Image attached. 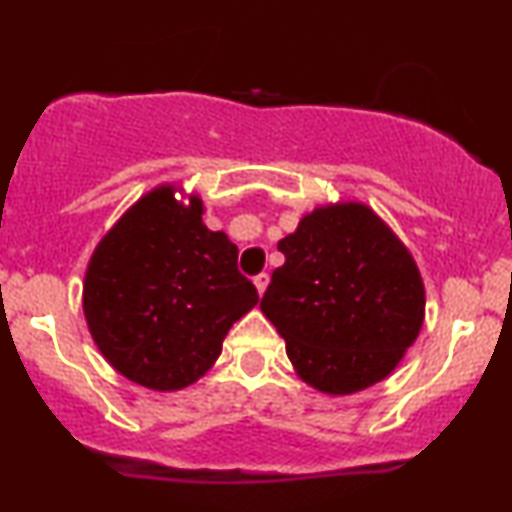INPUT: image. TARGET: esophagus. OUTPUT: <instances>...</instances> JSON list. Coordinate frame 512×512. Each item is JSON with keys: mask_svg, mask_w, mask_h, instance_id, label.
<instances>
[{"mask_svg": "<svg viewBox=\"0 0 512 512\" xmlns=\"http://www.w3.org/2000/svg\"><path fill=\"white\" fill-rule=\"evenodd\" d=\"M255 286H257V293H260V296H262V293L264 291H267V286H269V274H257L255 276Z\"/></svg>", "mask_w": 512, "mask_h": 512, "instance_id": "34e87169", "label": "esophagus"}]
</instances>
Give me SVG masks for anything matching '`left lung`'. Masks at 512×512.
<instances>
[{
    "label": "left lung",
    "mask_w": 512,
    "mask_h": 512,
    "mask_svg": "<svg viewBox=\"0 0 512 512\" xmlns=\"http://www.w3.org/2000/svg\"><path fill=\"white\" fill-rule=\"evenodd\" d=\"M262 313L284 337L298 378L354 395L380 383L419 337L426 291L407 245L363 202L317 207L276 245Z\"/></svg>",
    "instance_id": "obj_1"
}]
</instances>
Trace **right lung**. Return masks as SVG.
Listing matches in <instances>:
<instances>
[{
    "label": "right lung",
    "mask_w": 512,
    "mask_h": 512,
    "mask_svg": "<svg viewBox=\"0 0 512 512\" xmlns=\"http://www.w3.org/2000/svg\"><path fill=\"white\" fill-rule=\"evenodd\" d=\"M158 185L101 238L84 276L88 332L132 383L175 392L221 356L233 322L260 296L238 272V248L204 226L199 195Z\"/></svg>",
    "instance_id": "1"
}]
</instances>
